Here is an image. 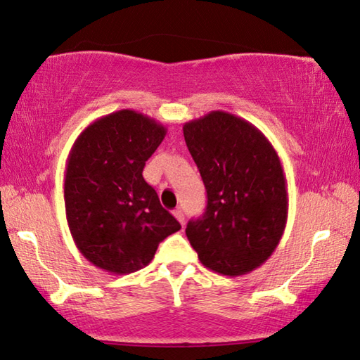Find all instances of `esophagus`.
I'll list each match as a JSON object with an SVG mask.
<instances>
[{
	"instance_id": "esophagus-1",
	"label": "esophagus",
	"mask_w": 360,
	"mask_h": 360,
	"mask_svg": "<svg viewBox=\"0 0 360 360\" xmlns=\"http://www.w3.org/2000/svg\"><path fill=\"white\" fill-rule=\"evenodd\" d=\"M174 215L181 225H185V214H184V211H181V209H175Z\"/></svg>"
}]
</instances>
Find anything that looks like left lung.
<instances>
[{
    "instance_id": "8db88e82",
    "label": "left lung",
    "mask_w": 360,
    "mask_h": 360,
    "mask_svg": "<svg viewBox=\"0 0 360 360\" xmlns=\"http://www.w3.org/2000/svg\"><path fill=\"white\" fill-rule=\"evenodd\" d=\"M184 136L207 193L188 240L212 272L250 274L272 256L288 219L278 154L257 127L224 110L186 122Z\"/></svg>"
}]
</instances>
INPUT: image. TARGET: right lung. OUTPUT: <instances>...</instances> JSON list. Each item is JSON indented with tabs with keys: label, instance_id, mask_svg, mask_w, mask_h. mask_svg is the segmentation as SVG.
<instances>
[{
	"label": "right lung",
	"instance_id": "obj_1",
	"mask_svg": "<svg viewBox=\"0 0 360 360\" xmlns=\"http://www.w3.org/2000/svg\"><path fill=\"white\" fill-rule=\"evenodd\" d=\"M167 129L131 109L96 119L72 146L64 179L70 235L79 251L106 272H136L164 238L181 229L161 206L143 169Z\"/></svg>",
	"mask_w": 360,
	"mask_h": 360
}]
</instances>
